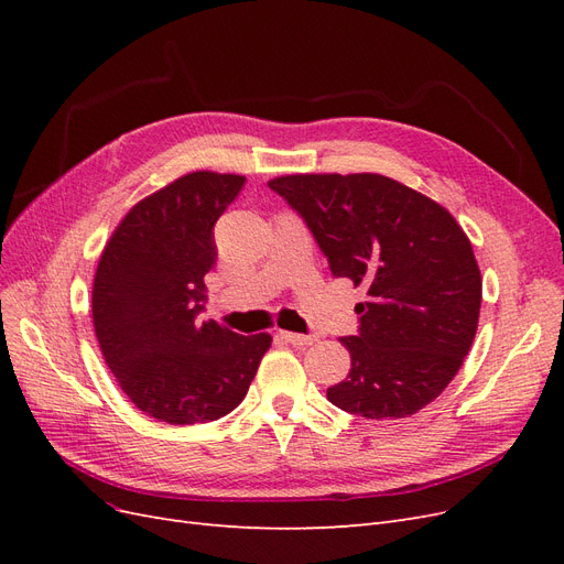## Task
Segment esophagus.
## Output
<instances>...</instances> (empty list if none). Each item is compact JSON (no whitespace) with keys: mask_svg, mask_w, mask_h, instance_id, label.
Segmentation results:
<instances>
[{"mask_svg":"<svg viewBox=\"0 0 564 564\" xmlns=\"http://www.w3.org/2000/svg\"><path fill=\"white\" fill-rule=\"evenodd\" d=\"M280 334L292 346H313L315 344V336H305V334H296V332H280Z\"/></svg>","mask_w":564,"mask_h":564,"instance_id":"34e87169","label":"esophagus"}]
</instances>
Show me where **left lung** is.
Segmentation results:
<instances>
[{
	"label": "left lung",
	"mask_w": 564,
	"mask_h": 564,
	"mask_svg": "<svg viewBox=\"0 0 564 564\" xmlns=\"http://www.w3.org/2000/svg\"><path fill=\"white\" fill-rule=\"evenodd\" d=\"M275 191L313 232L334 278L367 301L348 379L327 398L365 419H404L431 404L464 365L477 332L482 280L473 247L437 202L381 174H296Z\"/></svg>",
	"instance_id": "obj_1"
}]
</instances>
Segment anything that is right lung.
Returning <instances> with one entry per match:
<instances>
[{
    "instance_id": "add662e5",
    "label": "right lung",
    "mask_w": 564,
    "mask_h": 564,
    "mask_svg": "<svg viewBox=\"0 0 564 564\" xmlns=\"http://www.w3.org/2000/svg\"><path fill=\"white\" fill-rule=\"evenodd\" d=\"M247 178L195 172L141 199L100 253L94 327L106 365L143 414L193 425L230 414L247 395L270 334L199 322L214 226Z\"/></svg>"
}]
</instances>
